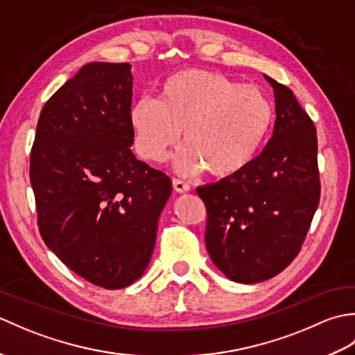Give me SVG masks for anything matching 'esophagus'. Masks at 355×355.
<instances>
[{"mask_svg":"<svg viewBox=\"0 0 355 355\" xmlns=\"http://www.w3.org/2000/svg\"><path fill=\"white\" fill-rule=\"evenodd\" d=\"M172 186H173V191L178 192V193H184V192L191 189V186L187 184L186 182H183V180H180V178H173Z\"/></svg>","mask_w":355,"mask_h":355,"instance_id":"34e87169","label":"esophagus"}]
</instances>
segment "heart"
Instances as JSON below:
<instances>
[{
	"instance_id": "b5f03b06",
	"label": "heart",
	"mask_w": 355,
	"mask_h": 355,
	"mask_svg": "<svg viewBox=\"0 0 355 355\" xmlns=\"http://www.w3.org/2000/svg\"><path fill=\"white\" fill-rule=\"evenodd\" d=\"M273 122V107L259 88L241 85L221 73L183 70L158 89V101L143 97L130 111L137 153L164 162L182 141L178 171L206 168L214 177L245 169L259 153Z\"/></svg>"
}]
</instances>
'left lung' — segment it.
<instances>
[{"instance_id":"8db88e82","label":"left lung","mask_w":355,"mask_h":355,"mask_svg":"<svg viewBox=\"0 0 355 355\" xmlns=\"http://www.w3.org/2000/svg\"><path fill=\"white\" fill-rule=\"evenodd\" d=\"M275 89L273 135L245 169L197 187L207 210L206 247L230 281L273 277L299 254L320 200L318 135L293 92Z\"/></svg>"}]
</instances>
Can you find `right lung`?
<instances>
[{
  "instance_id": "obj_1",
  "label": "right lung",
  "mask_w": 355,
  "mask_h": 355,
  "mask_svg": "<svg viewBox=\"0 0 355 355\" xmlns=\"http://www.w3.org/2000/svg\"><path fill=\"white\" fill-rule=\"evenodd\" d=\"M131 65L82 67L44 105L30 183L45 245L74 273L108 290L143 275L171 178L135 158Z\"/></svg>"
}]
</instances>
